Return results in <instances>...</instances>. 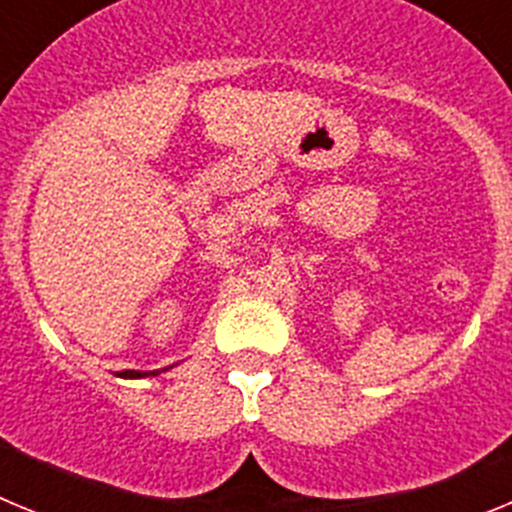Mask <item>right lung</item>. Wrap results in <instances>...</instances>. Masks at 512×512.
<instances>
[{"instance_id":"1","label":"right lung","mask_w":512,"mask_h":512,"mask_svg":"<svg viewBox=\"0 0 512 512\" xmlns=\"http://www.w3.org/2000/svg\"><path fill=\"white\" fill-rule=\"evenodd\" d=\"M161 372H166V369H161ZM148 374H151V377H156L158 372H133V369H125V372H120V374H117V377H125V379H140V377H148Z\"/></svg>"}]
</instances>
